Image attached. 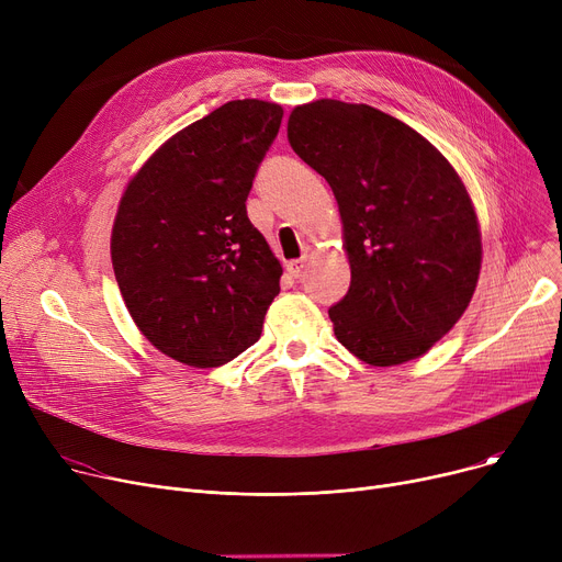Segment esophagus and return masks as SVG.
Returning <instances> with one entry per match:
<instances>
[{
    "label": "esophagus",
    "mask_w": 562,
    "mask_h": 562,
    "mask_svg": "<svg viewBox=\"0 0 562 562\" xmlns=\"http://www.w3.org/2000/svg\"><path fill=\"white\" fill-rule=\"evenodd\" d=\"M305 263H307V257L286 261V276H289V278H299V276L303 273V269H305Z\"/></svg>",
    "instance_id": "esophagus-1"
}]
</instances>
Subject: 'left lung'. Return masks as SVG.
Wrapping results in <instances>:
<instances>
[{
	"label": "left lung",
	"mask_w": 562,
	"mask_h": 562,
	"mask_svg": "<svg viewBox=\"0 0 562 562\" xmlns=\"http://www.w3.org/2000/svg\"><path fill=\"white\" fill-rule=\"evenodd\" d=\"M286 136L339 204L350 263V289L328 312L339 344L371 367L424 356L479 284L481 227L460 175L419 132L369 104H301Z\"/></svg>",
	"instance_id": "obj_1"
}]
</instances>
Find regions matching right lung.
Returning a JSON list of instances; mask_svg holds the SVG:
<instances>
[{"label":"right lung","mask_w":562,"mask_h":562,"mask_svg":"<svg viewBox=\"0 0 562 562\" xmlns=\"http://www.w3.org/2000/svg\"><path fill=\"white\" fill-rule=\"evenodd\" d=\"M282 106L232 100L170 136L132 177L111 232L123 301L164 356L198 369L250 348L282 266L246 200Z\"/></svg>","instance_id":"obj_1"}]
</instances>
